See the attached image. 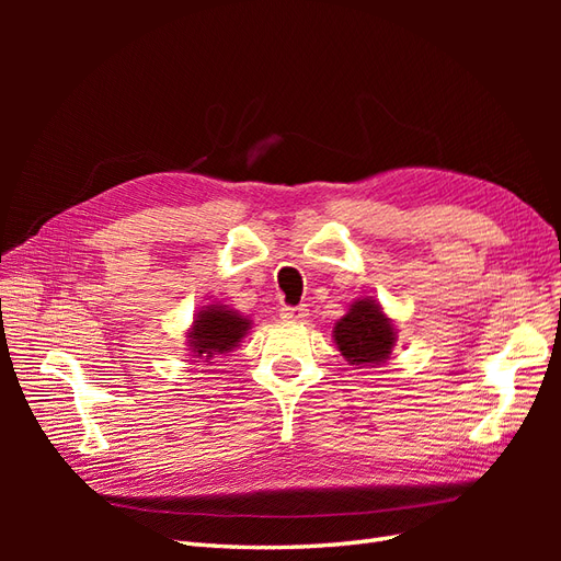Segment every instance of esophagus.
Segmentation results:
<instances>
[{"label":"esophagus","instance_id":"esophagus-1","mask_svg":"<svg viewBox=\"0 0 561 561\" xmlns=\"http://www.w3.org/2000/svg\"><path fill=\"white\" fill-rule=\"evenodd\" d=\"M280 318L287 322H304L309 318V309L307 307H283Z\"/></svg>","mask_w":561,"mask_h":561}]
</instances>
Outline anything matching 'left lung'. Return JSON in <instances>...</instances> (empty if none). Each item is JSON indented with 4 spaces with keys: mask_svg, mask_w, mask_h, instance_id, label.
<instances>
[{
    "mask_svg": "<svg viewBox=\"0 0 561 561\" xmlns=\"http://www.w3.org/2000/svg\"><path fill=\"white\" fill-rule=\"evenodd\" d=\"M334 342L351 365H381L396 346V325L375 299H355L344 318L334 322Z\"/></svg>",
    "mask_w": 561,
    "mask_h": 561,
    "instance_id": "8db88e82",
    "label": "left lung"
}]
</instances>
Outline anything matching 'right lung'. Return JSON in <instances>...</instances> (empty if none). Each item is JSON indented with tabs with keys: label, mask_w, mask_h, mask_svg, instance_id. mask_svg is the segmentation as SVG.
<instances>
[{
	"label": "right lung",
	"mask_w": 561,
	"mask_h": 561,
	"mask_svg": "<svg viewBox=\"0 0 561 561\" xmlns=\"http://www.w3.org/2000/svg\"><path fill=\"white\" fill-rule=\"evenodd\" d=\"M250 330V320L229 307L210 304L196 313L194 325L186 332V344L198 360H210L217 353H229L241 344Z\"/></svg>",
	"instance_id": "add662e5"
}]
</instances>
